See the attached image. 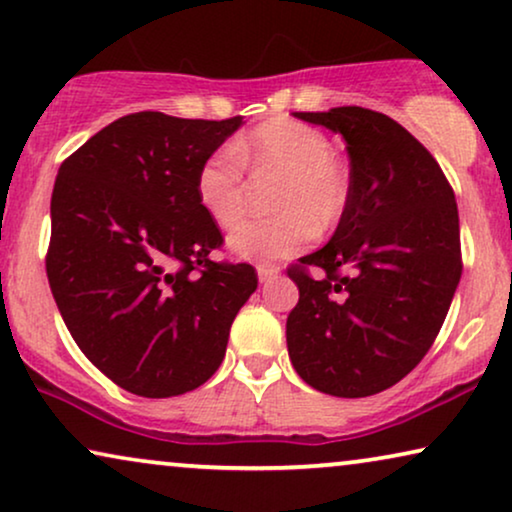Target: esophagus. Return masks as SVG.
Listing matches in <instances>:
<instances>
[{
	"label": "esophagus",
	"instance_id": "34e87169",
	"mask_svg": "<svg viewBox=\"0 0 512 512\" xmlns=\"http://www.w3.org/2000/svg\"><path fill=\"white\" fill-rule=\"evenodd\" d=\"M256 272H258V279H261V282H270L272 277H277L279 268H275V265H258Z\"/></svg>",
	"mask_w": 512,
	"mask_h": 512
}]
</instances>
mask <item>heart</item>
<instances>
[{
    "instance_id": "heart-1",
    "label": "heart",
    "mask_w": 512,
    "mask_h": 512,
    "mask_svg": "<svg viewBox=\"0 0 512 512\" xmlns=\"http://www.w3.org/2000/svg\"><path fill=\"white\" fill-rule=\"evenodd\" d=\"M244 167L282 174L275 191L282 212L244 221L228 237L233 254L247 261L270 263L296 254L317 228L338 226L352 200V174L333 153L331 139L312 125L277 116L256 125L235 149L219 146L198 167L195 195L221 228L235 226L247 209Z\"/></svg>"
}]
</instances>
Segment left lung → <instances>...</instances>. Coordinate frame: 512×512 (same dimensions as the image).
<instances>
[{
	"mask_svg": "<svg viewBox=\"0 0 512 512\" xmlns=\"http://www.w3.org/2000/svg\"><path fill=\"white\" fill-rule=\"evenodd\" d=\"M293 116L345 139L352 200L326 247L289 268L300 291L286 319L291 363L324 394H380L424 359L450 310L461 279L457 200L394 118L363 107Z\"/></svg>",
	"mask_w": 512,
	"mask_h": 512,
	"instance_id": "8db88e82",
	"label": "left lung"
}]
</instances>
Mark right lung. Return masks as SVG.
<instances>
[{
	"label": "right lung",
	"mask_w": 512,
	"mask_h": 512,
	"mask_svg": "<svg viewBox=\"0 0 512 512\" xmlns=\"http://www.w3.org/2000/svg\"><path fill=\"white\" fill-rule=\"evenodd\" d=\"M242 125L139 111L60 165L46 275L65 324L111 382L144 398L198 389L256 291L247 263H216L221 230L195 177Z\"/></svg>",
	"instance_id": "1"
}]
</instances>
